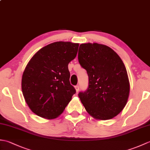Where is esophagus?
<instances>
[{"mask_svg": "<svg viewBox=\"0 0 150 150\" xmlns=\"http://www.w3.org/2000/svg\"><path fill=\"white\" fill-rule=\"evenodd\" d=\"M75 90H76V91L78 92V91H79V86H78V85L75 86Z\"/></svg>", "mask_w": 150, "mask_h": 150, "instance_id": "1", "label": "esophagus"}]
</instances>
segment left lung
<instances>
[{"mask_svg": "<svg viewBox=\"0 0 150 150\" xmlns=\"http://www.w3.org/2000/svg\"><path fill=\"white\" fill-rule=\"evenodd\" d=\"M78 59L89 77L87 90L79 93L86 110L100 120L117 116L125 107L129 93L122 60L110 47L97 43L81 44Z\"/></svg>", "mask_w": 150, "mask_h": 150, "instance_id": "1", "label": "left lung"}]
</instances>
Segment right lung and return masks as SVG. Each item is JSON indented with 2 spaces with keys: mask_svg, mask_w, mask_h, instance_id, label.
Returning a JSON list of instances; mask_svg holds the SVG:
<instances>
[{
  "mask_svg": "<svg viewBox=\"0 0 150 150\" xmlns=\"http://www.w3.org/2000/svg\"><path fill=\"white\" fill-rule=\"evenodd\" d=\"M79 44L55 42L35 54L22 78V94L34 113L45 119L61 114L76 93L69 82L68 64L74 59Z\"/></svg>",
  "mask_w": 150,
  "mask_h": 150,
  "instance_id": "obj_1",
  "label": "right lung"
}]
</instances>
